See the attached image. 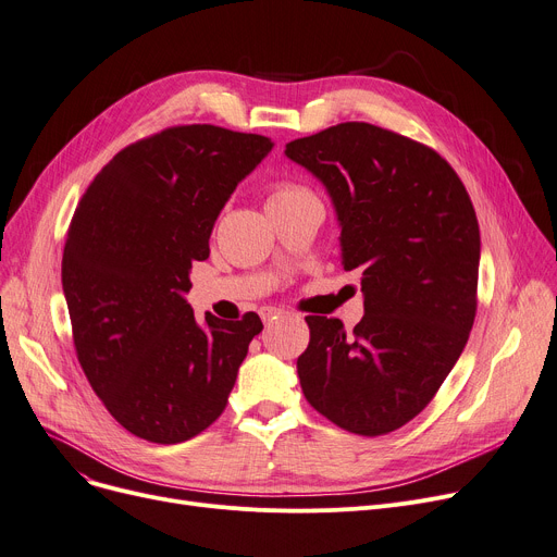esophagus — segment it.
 Masks as SVG:
<instances>
[{
  "instance_id": "obj_1",
  "label": "esophagus",
  "mask_w": 557,
  "mask_h": 557,
  "mask_svg": "<svg viewBox=\"0 0 557 557\" xmlns=\"http://www.w3.org/2000/svg\"><path fill=\"white\" fill-rule=\"evenodd\" d=\"M282 313L284 311H280V309L267 307V309H261V320H263V323H273V320H277Z\"/></svg>"
}]
</instances>
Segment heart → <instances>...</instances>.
Instances as JSON below:
<instances>
[{
    "label": "heart",
    "mask_w": 557,
    "mask_h": 557,
    "mask_svg": "<svg viewBox=\"0 0 557 557\" xmlns=\"http://www.w3.org/2000/svg\"><path fill=\"white\" fill-rule=\"evenodd\" d=\"M302 196H313L307 187L296 185V183H277L271 187L269 194V205H277V202H286V200H296Z\"/></svg>",
    "instance_id": "1"
}]
</instances>
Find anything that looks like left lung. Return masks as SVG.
<instances>
[{"mask_svg": "<svg viewBox=\"0 0 557 557\" xmlns=\"http://www.w3.org/2000/svg\"><path fill=\"white\" fill-rule=\"evenodd\" d=\"M284 153L325 185L341 263L361 275L366 307L355 332L338 318H305L302 393L349 433H391L424 411L470 338L481 259L474 205L445 158L366 122L294 139Z\"/></svg>", "mask_w": 557, "mask_h": 557, "instance_id": "8db88e82", "label": "left lung"}]
</instances>
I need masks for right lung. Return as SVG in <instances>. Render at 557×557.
Returning a JSON list of instances; mask_svg holds the SVG:
<instances>
[{
    "mask_svg": "<svg viewBox=\"0 0 557 557\" xmlns=\"http://www.w3.org/2000/svg\"><path fill=\"white\" fill-rule=\"evenodd\" d=\"M271 149L210 124L164 128L116 153L74 212L63 290L76 357L110 416L144 441L208 429L263 330L252 311L200 325L185 294L223 205Z\"/></svg>",
    "mask_w": 557,
    "mask_h": 557,
    "instance_id": "obj_1",
    "label": "right lung"
}]
</instances>
